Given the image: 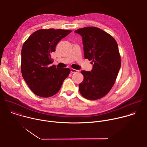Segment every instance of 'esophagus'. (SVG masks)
Masks as SVG:
<instances>
[{
  "mask_svg": "<svg viewBox=\"0 0 147 147\" xmlns=\"http://www.w3.org/2000/svg\"><path fill=\"white\" fill-rule=\"evenodd\" d=\"M70 71H71V73H78V72H79V70H76L74 69H70Z\"/></svg>",
  "mask_w": 147,
  "mask_h": 147,
  "instance_id": "1",
  "label": "esophagus"
}]
</instances>
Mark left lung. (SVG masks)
<instances>
[{
  "label": "left lung",
  "instance_id": "obj_1",
  "mask_svg": "<svg viewBox=\"0 0 147 147\" xmlns=\"http://www.w3.org/2000/svg\"><path fill=\"white\" fill-rule=\"evenodd\" d=\"M74 32L82 36L84 57L93 65L91 71H81L84 80L79 84V91L89 100L101 98L113 86L121 66L117 44L99 28L87 27Z\"/></svg>",
  "mask_w": 147,
  "mask_h": 147
}]
</instances>
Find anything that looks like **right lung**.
I'll return each instance as SVG.
<instances>
[{
  "label": "right lung",
  "instance_id": "add662e5",
  "mask_svg": "<svg viewBox=\"0 0 147 147\" xmlns=\"http://www.w3.org/2000/svg\"><path fill=\"white\" fill-rule=\"evenodd\" d=\"M71 32L61 29L39 30L24 43L21 70L24 80L35 95L44 98L55 95L68 77L70 69H58L50 65L53 62L51 54L56 45Z\"/></svg>",
  "mask_w": 147,
  "mask_h": 147
}]
</instances>
